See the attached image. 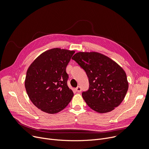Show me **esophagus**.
Segmentation results:
<instances>
[{"label":"esophagus","instance_id":"esophagus-1","mask_svg":"<svg viewBox=\"0 0 149 149\" xmlns=\"http://www.w3.org/2000/svg\"><path fill=\"white\" fill-rule=\"evenodd\" d=\"M75 90H76V91L77 92H78V93H81V90H82L81 87H79V86L75 88Z\"/></svg>","mask_w":149,"mask_h":149}]
</instances>
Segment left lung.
I'll return each instance as SVG.
<instances>
[{
  "mask_svg": "<svg viewBox=\"0 0 149 149\" xmlns=\"http://www.w3.org/2000/svg\"><path fill=\"white\" fill-rule=\"evenodd\" d=\"M86 72L89 88L82 95L93 110L104 113L124 100L129 83L124 70L107 56L97 52H79L72 58Z\"/></svg>",
  "mask_w": 149,
  "mask_h": 149,
  "instance_id": "left-lung-1",
  "label": "left lung"
}]
</instances>
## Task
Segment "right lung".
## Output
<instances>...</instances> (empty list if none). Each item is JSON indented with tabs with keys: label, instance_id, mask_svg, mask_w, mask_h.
I'll return each instance as SVG.
<instances>
[{
	"label": "right lung",
	"instance_id": "add662e5",
	"mask_svg": "<svg viewBox=\"0 0 149 149\" xmlns=\"http://www.w3.org/2000/svg\"><path fill=\"white\" fill-rule=\"evenodd\" d=\"M74 51L55 48L39 55L28 68L25 81L26 93L42 111L54 114L65 109L73 96L67 86L66 67Z\"/></svg>",
	"mask_w": 149,
	"mask_h": 149
}]
</instances>
